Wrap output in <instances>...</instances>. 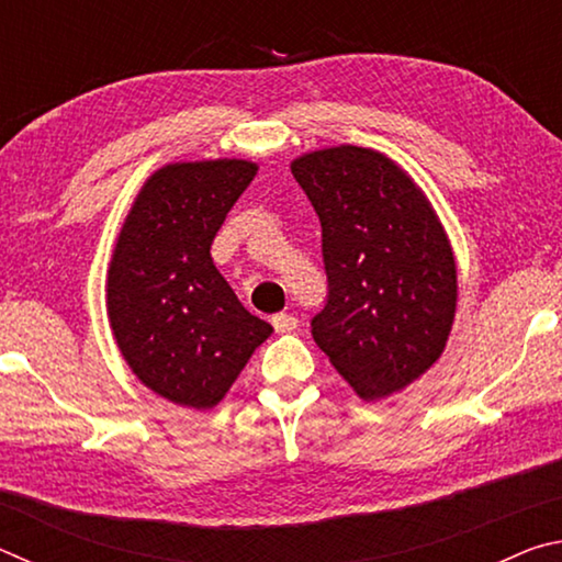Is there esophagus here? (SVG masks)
Returning a JSON list of instances; mask_svg holds the SVG:
<instances>
[{"label": "esophagus", "mask_w": 562, "mask_h": 562, "mask_svg": "<svg viewBox=\"0 0 562 562\" xmlns=\"http://www.w3.org/2000/svg\"><path fill=\"white\" fill-rule=\"evenodd\" d=\"M272 327L278 329V331H292V329H297V317H292V315H272Z\"/></svg>", "instance_id": "1"}]
</instances>
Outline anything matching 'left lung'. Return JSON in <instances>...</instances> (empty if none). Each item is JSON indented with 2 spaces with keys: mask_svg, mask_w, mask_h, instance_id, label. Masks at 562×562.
Wrapping results in <instances>:
<instances>
[{
  "mask_svg": "<svg viewBox=\"0 0 562 562\" xmlns=\"http://www.w3.org/2000/svg\"><path fill=\"white\" fill-rule=\"evenodd\" d=\"M290 168L322 225L329 292L312 337L364 402L402 392L441 357L459 300L439 215L372 148L312 150Z\"/></svg>",
  "mask_w": 562,
  "mask_h": 562,
  "instance_id": "8db88e82",
  "label": "left lung"
}]
</instances>
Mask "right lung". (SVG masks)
Masks as SVG:
<instances>
[{
  "label": "right lung",
  "instance_id": "1",
  "mask_svg": "<svg viewBox=\"0 0 562 562\" xmlns=\"http://www.w3.org/2000/svg\"><path fill=\"white\" fill-rule=\"evenodd\" d=\"M258 173L240 158L168 164L150 176L113 247L106 307L113 339L150 392L213 408L272 335L213 265L225 215Z\"/></svg>",
  "mask_w": 562,
  "mask_h": 562
}]
</instances>
